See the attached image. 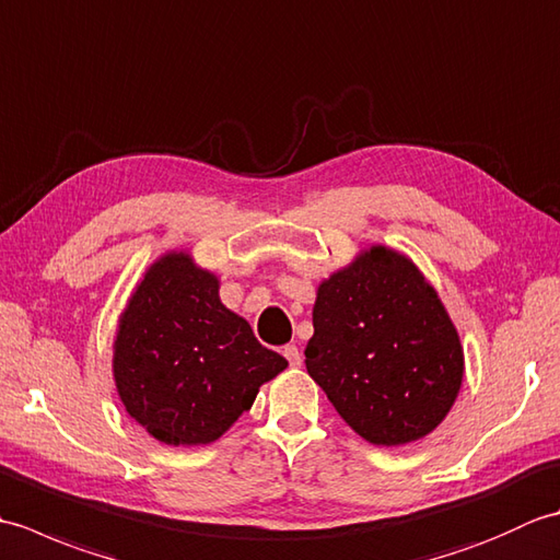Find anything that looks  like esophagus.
Segmentation results:
<instances>
[{
  "label": "esophagus",
  "instance_id": "esophagus-1",
  "mask_svg": "<svg viewBox=\"0 0 560 560\" xmlns=\"http://www.w3.org/2000/svg\"><path fill=\"white\" fill-rule=\"evenodd\" d=\"M283 355H287V359H289L291 368H301L303 355H301V351H299V347H295V343H289V347H283Z\"/></svg>",
  "mask_w": 560,
  "mask_h": 560
}]
</instances>
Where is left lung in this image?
Segmentation results:
<instances>
[{
  "label": "left lung",
  "instance_id": "1",
  "mask_svg": "<svg viewBox=\"0 0 560 560\" xmlns=\"http://www.w3.org/2000/svg\"><path fill=\"white\" fill-rule=\"evenodd\" d=\"M305 368L339 416L373 445L428 435L455 404L464 351L409 257L373 245L319 283Z\"/></svg>",
  "mask_w": 560,
  "mask_h": 560
}]
</instances>
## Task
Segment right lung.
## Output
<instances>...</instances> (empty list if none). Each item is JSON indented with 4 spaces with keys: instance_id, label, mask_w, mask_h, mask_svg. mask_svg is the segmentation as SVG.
<instances>
[{
    "instance_id": "obj_1",
    "label": "right lung",
    "mask_w": 560,
    "mask_h": 560,
    "mask_svg": "<svg viewBox=\"0 0 560 560\" xmlns=\"http://www.w3.org/2000/svg\"><path fill=\"white\" fill-rule=\"evenodd\" d=\"M289 361L219 299L187 253L153 261L117 327L113 375L127 413L165 445H207Z\"/></svg>"
}]
</instances>
